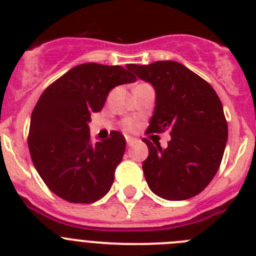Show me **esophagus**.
I'll return each instance as SVG.
<instances>
[{
    "label": "esophagus",
    "instance_id": "esophagus-1",
    "mask_svg": "<svg viewBox=\"0 0 256 256\" xmlns=\"http://www.w3.org/2000/svg\"><path fill=\"white\" fill-rule=\"evenodd\" d=\"M126 144H130V146L133 144V138H132V137H126Z\"/></svg>",
    "mask_w": 256,
    "mask_h": 256
}]
</instances>
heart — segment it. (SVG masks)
I'll return each instance as SVG.
<instances>
[{"label":"heart","instance_id":"obj_1","mask_svg":"<svg viewBox=\"0 0 256 256\" xmlns=\"http://www.w3.org/2000/svg\"><path fill=\"white\" fill-rule=\"evenodd\" d=\"M123 128L126 130V132H132V130H134V123H133L130 119H126V120L123 123Z\"/></svg>","mask_w":256,"mask_h":256}]
</instances>
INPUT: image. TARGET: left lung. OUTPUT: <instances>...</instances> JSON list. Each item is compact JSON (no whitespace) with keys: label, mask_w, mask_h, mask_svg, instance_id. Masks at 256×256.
<instances>
[{"label":"left lung","mask_w":256,"mask_h":256,"mask_svg":"<svg viewBox=\"0 0 256 256\" xmlns=\"http://www.w3.org/2000/svg\"><path fill=\"white\" fill-rule=\"evenodd\" d=\"M150 82L156 105L146 133L169 130L168 148L148 144L142 162L151 191L165 200L198 195L218 172L228 138V126L218 94L209 83L177 61L128 65Z\"/></svg>","instance_id":"obj_1"}]
</instances>
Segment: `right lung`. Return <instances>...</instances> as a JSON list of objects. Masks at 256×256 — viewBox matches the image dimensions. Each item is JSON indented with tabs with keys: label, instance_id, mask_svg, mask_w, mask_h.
I'll use <instances>...</instances> for the list:
<instances>
[{
	"label": "right lung",
	"instance_id": "add662e5",
	"mask_svg": "<svg viewBox=\"0 0 256 256\" xmlns=\"http://www.w3.org/2000/svg\"><path fill=\"white\" fill-rule=\"evenodd\" d=\"M136 76L123 66L87 62L56 79L40 94L30 118L28 148L46 186L74 204H91L105 196L126 151V138L92 142V112L104 108L108 92Z\"/></svg>",
	"mask_w": 256,
	"mask_h": 256
}]
</instances>
